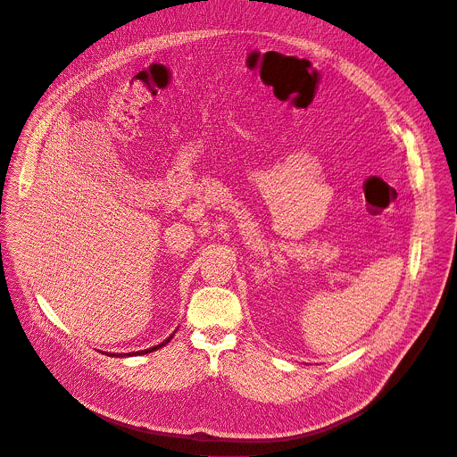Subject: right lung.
<instances>
[{"label": "right lung", "instance_id": "right-lung-1", "mask_svg": "<svg viewBox=\"0 0 457 457\" xmlns=\"http://www.w3.org/2000/svg\"><path fill=\"white\" fill-rule=\"evenodd\" d=\"M175 336V334H173ZM173 336H170L168 339H165L163 343H160V345H156V346H153V348H147V350H140V352H133V353H128V355H142V353H149V352H154V350H158V348H162V346H165L168 345L171 339H173ZM114 355V353H112ZM120 357V355H118Z\"/></svg>", "mask_w": 457, "mask_h": 457}]
</instances>
